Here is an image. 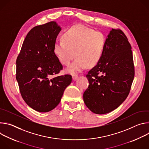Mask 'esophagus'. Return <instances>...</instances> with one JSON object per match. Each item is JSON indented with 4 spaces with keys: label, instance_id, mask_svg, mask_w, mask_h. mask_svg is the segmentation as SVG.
<instances>
[{
    "label": "esophagus",
    "instance_id": "obj_1",
    "mask_svg": "<svg viewBox=\"0 0 149 149\" xmlns=\"http://www.w3.org/2000/svg\"><path fill=\"white\" fill-rule=\"evenodd\" d=\"M78 78V75H72V79H73L74 81L77 80Z\"/></svg>",
    "mask_w": 149,
    "mask_h": 149
}]
</instances>
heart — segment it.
Wrapping results in <instances>:
<instances>
[{"mask_svg":"<svg viewBox=\"0 0 149 149\" xmlns=\"http://www.w3.org/2000/svg\"><path fill=\"white\" fill-rule=\"evenodd\" d=\"M104 35L81 25L68 29L62 35V40H56L54 52L59 62L68 65L74 57L75 59L68 67V74H77L95 65L100 61L105 46Z\"/></svg>","mask_w":149,"mask_h":149,"instance_id":"b5f03b06","label":"heart"}]
</instances>
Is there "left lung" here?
<instances>
[{"label":"left lung","mask_w":149,"mask_h":149,"mask_svg":"<svg viewBox=\"0 0 149 149\" xmlns=\"http://www.w3.org/2000/svg\"><path fill=\"white\" fill-rule=\"evenodd\" d=\"M89 86L83 94L84 103L94 113H109L128 96L134 77L132 47L125 34L112 29L102 56L86 75Z\"/></svg>","instance_id":"1"}]
</instances>
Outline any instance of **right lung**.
Wrapping results in <instances>:
<instances>
[{"label":"right lung","mask_w":149,"mask_h":149,"mask_svg":"<svg viewBox=\"0 0 149 149\" xmlns=\"http://www.w3.org/2000/svg\"><path fill=\"white\" fill-rule=\"evenodd\" d=\"M61 31L55 21L33 28L16 59V78L21 95L31 108L38 112L54 109L72 81L70 75L55 76L62 70L54 52Z\"/></svg>","instance_id":"add662e5"}]
</instances>
